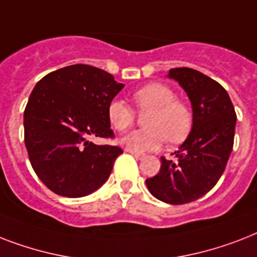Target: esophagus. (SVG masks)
Instances as JSON below:
<instances>
[{"label":"esophagus","instance_id":"esophagus-1","mask_svg":"<svg viewBox=\"0 0 257 257\" xmlns=\"http://www.w3.org/2000/svg\"><path fill=\"white\" fill-rule=\"evenodd\" d=\"M125 151H126V152H128V153H131V155H133V156L136 157L137 160H143V159H144V157H145L144 155H141V153H137V152H133V151H131V149H128V148L125 149Z\"/></svg>","mask_w":257,"mask_h":257}]
</instances>
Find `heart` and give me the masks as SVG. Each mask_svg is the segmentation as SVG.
I'll list each match as a JSON object with an SVG mask.
<instances>
[{"label":"heart","mask_w":257,"mask_h":257,"mask_svg":"<svg viewBox=\"0 0 257 257\" xmlns=\"http://www.w3.org/2000/svg\"><path fill=\"white\" fill-rule=\"evenodd\" d=\"M132 101L137 112H148L144 125L122 139V144L133 152L156 151L168 140L180 144L188 137L193 126V110L187 101L176 98L168 85L152 82L132 92ZM108 120L117 132H126L136 121V112L121 100H112L108 105Z\"/></svg>","instance_id":"b5f03b06"}]
</instances>
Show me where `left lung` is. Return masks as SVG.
Returning a JSON list of instances; mask_svg holds the SVG:
<instances>
[{
	"label": "left lung",
	"instance_id": "8db88e82",
	"mask_svg": "<svg viewBox=\"0 0 257 257\" xmlns=\"http://www.w3.org/2000/svg\"><path fill=\"white\" fill-rule=\"evenodd\" d=\"M168 76L191 100L193 126L176 160L161 157L160 172L145 183L156 199L180 205L203 197L220 180L233 148L236 112L227 90L199 70L175 68Z\"/></svg>",
	"mask_w": 257,
	"mask_h": 257
}]
</instances>
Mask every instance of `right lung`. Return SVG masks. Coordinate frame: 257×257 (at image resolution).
Here are the masks:
<instances>
[{"mask_svg": "<svg viewBox=\"0 0 257 257\" xmlns=\"http://www.w3.org/2000/svg\"><path fill=\"white\" fill-rule=\"evenodd\" d=\"M122 88L85 64L54 70L34 86L24 112L25 145L36 175L56 195L82 197L108 180L122 149L90 139H114L106 110Z\"/></svg>", "mask_w": 257, "mask_h": 257, "instance_id": "right-lung-1", "label": "right lung"}]
</instances>
